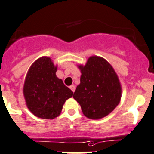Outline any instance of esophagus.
Masks as SVG:
<instances>
[{
	"label": "esophagus",
	"mask_w": 154,
	"mask_h": 154,
	"mask_svg": "<svg viewBox=\"0 0 154 154\" xmlns=\"http://www.w3.org/2000/svg\"><path fill=\"white\" fill-rule=\"evenodd\" d=\"M69 88L71 89V90H72V91H73V92H74L75 91V86L74 85H72L71 86H69Z\"/></svg>",
	"instance_id": "1"
}]
</instances>
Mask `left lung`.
Returning a JSON list of instances; mask_svg holds the SVG:
<instances>
[{
    "instance_id": "left-lung-1",
    "label": "left lung",
    "mask_w": 154,
    "mask_h": 154,
    "mask_svg": "<svg viewBox=\"0 0 154 154\" xmlns=\"http://www.w3.org/2000/svg\"><path fill=\"white\" fill-rule=\"evenodd\" d=\"M80 84L73 98L80 104L83 114L99 119L110 113L119 103L122 87L112 66L103 57L92 56L85 66L79 65Z\"/></svg>"
}]
</instances>
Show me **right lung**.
I'll return each instance as SVG.
<instances>
[{
    "label": "right lung",
    "mask_w": 154,
    "mask_h": 154,
    "mask_svg": "<svg viewBox=\"0 0 154 154\" xmlns=\"http://www.w3.org/2000/svg\"><path fill=\"white\" fill-rule=\"evenodd\" d=\"M57 70L51 59L42 57L28 71L23 94L28 109L37 117L53 119L60 114L66 100L73 92L56 75Z\"/></svg>",
    "instance_id": "1"
}]
</instances>
